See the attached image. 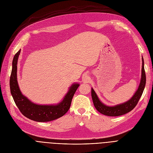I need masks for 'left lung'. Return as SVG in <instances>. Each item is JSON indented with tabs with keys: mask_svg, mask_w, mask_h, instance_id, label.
<instances>
[{
	"mask_svg": "<svg viewBox=\"0 0 153 153\" xmlns=\"http://www.w3.org/2000/svg\"><path fill=\"white\" fill-rule=\"evenodd\" d=\"M142 74L141 79L140 86L137 91L136 92L133 97L128 102L120 104V105H116L115 107H108L103 104L99 99L97 94L95 92L93 89H92V98L93 100L94 105L100 113L110 117H117L124 114H126L128 112L131 111L137 105V103L143 94L144 87L146 85V74L144 68V61L142 58Z\"/></svg>",
	"mask_w": 153,
	"mask_h": 153,
	"instance_id": "obj_1",
	"label": "left lung"
}]
</instances>
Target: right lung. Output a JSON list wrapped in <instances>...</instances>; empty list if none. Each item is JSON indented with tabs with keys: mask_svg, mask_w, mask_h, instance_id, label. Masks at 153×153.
<instances>
[{
	"mask_svg": "<svg viewBox=\"0 0 153 153\" xmlns=\"http://www.w3.org/2000/svg\"><path fill=\"white\" fill-rule=\"evenodd\" d=\"M20 50L16 53L12 62V70L10 77L11 94L16 105L21 113L27 118L38 122H46L58 119L69 110L72 97L79 86V84L72 85L62 101L56 105H39L31 102L23 96L20 89L17 80V60Z\"/></svg>",
	"mask_w": 153,
	"mask_h": 153,
	"instance_id": "obj_1",
	"label": "right lung"
}]
</instances>
